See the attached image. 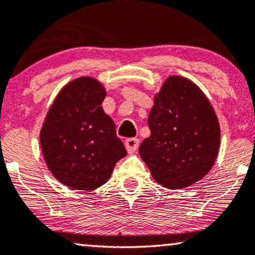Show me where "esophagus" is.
I'll use <instances>...</instances> for the list:
<instances>
[{"label": "esophagus", "instance_id": "1", "mask_svg": "<svg viewBox=\"0 0 255 255\" xmlns=\"http://www.w3.org/2000/svg\"><path fill=\"white\" fill-rule=\"evenodd\" d=\"M139 146V139L137 138H128L125 140V147H127L128 153H133L134 151H137Z\"/></svg>", "mask_w": 255, "mask_h": 255}]
</instances>
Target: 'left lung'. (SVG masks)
<instances>
[{"instance_id": "left-lung-1", "label": "left lung", "mask_w": 255, "mask_h": 255, "mask_svg": "<svg viewBox=\"0 0 255 255\" xmlns=\"http://www.w3.org/2000/svg\"><path fill=\"white\" fill-rule=\"evenodd\" d=\"M151 135L139 147L156 182L180 189L197 182L217 158L221 131L210 102L182 76H169L148 116Z\"/></svg>"}]
</instances>
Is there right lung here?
<instances>
[{
    "label": "right lung",
    "instance_id": "add662e5",
    "mask_svg": "<svg viewBox=\"0 0 255 255\" xmlns=\"http://www.w3.org/2000/svg\"><path fill=\"white\" fill-rule=\"evenodd\" d=\"M106 90L92 78H79L59 93L40 131L47 167L66 186L96 189L127 155L114 122L103 111Z\"/></svg>",
    "mask_w": 255,
    "mask_h": 255
}]
</instances>
